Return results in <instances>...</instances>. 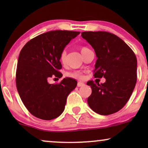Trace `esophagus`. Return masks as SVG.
<instances>
[{
  "label": "esophagus",
  "mask_w": 148,
  "mask_h": 148,
  "mask_svg": "<svg viewBox=\"0 0 148 148\" xmlns=\"http://www.w3.org/2000/svg\"><path fill=\"white\" fill-rule=\"evenodd\" d=\"M85 86V84L83 82H79L77 83V87H84Z\"/></svg>",
  "instance_id": "34e87169"
}]
</instances>
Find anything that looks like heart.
Returning <instances> with one entry per match:
<instances>
[{"mask_svg":"<svg viewBox=\"0 0 148 148\" xmlns=\"http://www.w3.org/2000/svg\"><path fill=\"white\" fill-rule=\"evenodd\" d=\"M86 49H88V48L85 47V46H82L81 47V52L82 53L84 50H86ZM66 51H62L61 53H60V60L62 63H65L66 62ZM66 76L69 77H72V78H75V79H82L83 78V74L81 71H75L73 72H70V73H66Z\"/></svg>","mask_w":148,"mask_h":148,"instance_id":"obj_1","label":"heart"}]
</instances>
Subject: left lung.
Instances as JSON below:
<instances>
[{
    "mask_svg": "<svg viewBox=\"0 0 148 148\" xmlns=\"http://www.w3.org/2000/svg\"><path fill=\"white\" fill-rule=\"evenodd\" d=\"M82 38L94 48L97 56L94 77L104 84L89 81L92 94L88 104L95 112L112 114L127 104L137 82V58L131 48L114 34L106 32H84Z\"/></svg>",
    "mask_w": 148,
    "mask_h": 148,
    "instance_id": "left-lung-1",
    "label": "left lung"
}]
</instances>
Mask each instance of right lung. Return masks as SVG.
<instances>
[{
	"label": "right lung",
	"mask_w": 148,
	"mask_h": 148,
	"mask_svg": "<svg viewBox=\"0 0 148 148\" xmlns=\"http://www.w3.org/2000/svg\"><path fill=\"white\" fill-rule=\"evenodd\" d=\"M79 32L55 30L36 36L27 42L19 53L16 85L23 104L34 116L52 120L63 112L66 98L76 88V80L64 78L50 84L52 77H61L60 53Z\"/></svg>",
	"instance_id": "add662e5"
}]
</instances>
